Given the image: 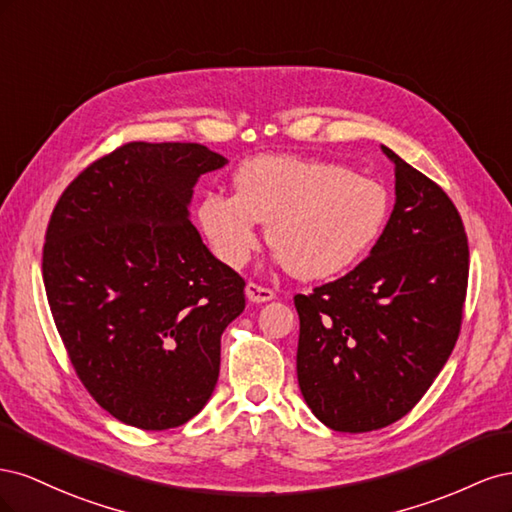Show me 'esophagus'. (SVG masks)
Instances as JSON below:
<instances>
[{"mask_svg":"<svg viewBox=\"0 0 512 512\" xmlns=\"http://www.w3.org/2000/svg\"><path fill=\"white\" fill-rule=\"evenodd\" d=\"M245 294L252 303H265V301H271L275 297V292L271 288H265V286L254 284V282L245 286Z\"/></svg>","mask_w":512,"mask_h":512,"instance_id":"1","label":"esophagus"}]
</instances>
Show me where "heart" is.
I'll list each match as a JSON object with an SVG mask.
<instances>
[{"label":"heart","mask_w":512,"mask_h":512,"mask_svg":"<svg viewBox=\"0 0 512 512\" xmlns=\"http://www.w3.org/2000/svg\"><path fill=\"white\" fill-rule=\"evenodd\" d=\"M384 185L346 166L294 156H260L235 173V196L209 192L196 220L213 254L239 269L269 224L275 260L299 280H327L359 262L389 222Z\"/></svg>","instance_id":"obj_1"}]
</instances>
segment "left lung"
<instances>
[{
	"label": "left lung",
	"mask_w": 512,
	"mask_h": 512,
	"mask_svg": "<svg viewBox=\"0 0 512 512\" xmlns=\"http://www.w3.org/2000/svg\"><path fill=\"white\" fill-rule=\"evenodd\" d=\"M395 164V207L369 256L297 294L299 389L318 421L365 433L406 416L451 356L470 252L461 215L436 181Z\"/></svg>",
	"instance_id": "obj_1"
}]
</instances>
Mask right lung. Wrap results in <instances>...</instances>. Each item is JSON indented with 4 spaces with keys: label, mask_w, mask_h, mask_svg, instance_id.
Returning a JSON list of instances; mask_svg holds the SVG:
<instances>
[{
    "label": "right lung",
    "mask_w": 512,
    "mask_h": 512,
    "mask_svg": "<svg viewBox=\"0 0 512 512\" xmlns=\"http://www.w3.org/2000/svg\"><path fill=\"white\" fill-rule=\"evenodd\" d=\"M198 143H128L89 164L53 209L42 277L83 386L117 421L162 431L205 408L245 282L188 220Z\"/></svg>",
    "instance_id": "obj_1"
}]
</instances>
